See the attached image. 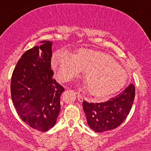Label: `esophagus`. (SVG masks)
<instances>
[{"label":"esophagus","mask_w":151,"mask_h":151,"mask_svg":"<svg viewBox=\"0 0 151 151\" xmlns=\"http://www.w3.org/2000/svg\"><path fill=\"white\" fill-rule=\"evenodd\" d=\"M77 99L78 100H79V101H83V100H84V97H83L80 94V93H78L77 95Z\"/></svg>","instance_id":"obj_1"}]
</instances>
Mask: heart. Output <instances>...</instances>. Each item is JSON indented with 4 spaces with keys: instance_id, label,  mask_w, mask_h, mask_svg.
I'll return each mask as SVG.
<instances>
[{
    "instance_id": "1",
    "label": "heart",
    "mask_w": 151,
    "mask_h": 151,
    "mask_svg": "<svg viewBox=\"0 0 151 151\" xmlns=\"http://www.w3.org/2000/svg\"><path fill=\"white\" fill-rule=\"evenodd\" d=\"M53 68L60 80L70 81L85 72L86 90L91 96H109L125 84L127 73L110 55L91 49L78 50L74 56L59 50L52 60Z\"/></svg>"
}]
</instances>
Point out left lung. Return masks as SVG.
<instances>
[{
  "label": "left lung",
  "mask_w": 151,
  "mask_h": 151,
  "mask_svg": "<svg viewBox=\"0 0 151 151\" xmlns=\"http://www.w3.org/2000/svg\"><path fill=\"white\" fill-rule=\"evenodd\" d=\"M135 86L131 84L115 97L101 103L83 101L88 125L95 132H104L119 126L129 115L135 98Z\"/></svg>",
  "instance_id": "obj_1"
}]
</instances>
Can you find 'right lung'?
I'll use <instances>...</instances> for the list:
<instances>
[{"mask_svg": "<svg viewBox=\"0 0 151 151\" xmlns=\"http://www.w3.org/2000/svg\"><path fill=\"white\" fill-rule=\"evenodd\" d=\"M27 50L18 60L11 77L10 91L18 116L32 129L45 132L53 127L60 111V96L65 91L53 78L52 42Z\"/></svg>", "mask_w": 151, "mask_h": 151, "instance_id": "right-lung-1", "label": "right lung"}]
</instances>
